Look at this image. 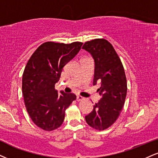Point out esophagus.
<instances>
[{
	"instance_id": "esophagus-1",
	"label": "esophagus",
	"mask_w": 158,
	"mask_h": 158,
	"mask_svg": "<svg viewBox=\"0 0 158 158\" xmlns=\"http://www.w3.org/2000/svg\"><path fill=\"white\" fill-rule=\"evenodd\" d=\"M83 99H84V98H83L82 96H77V101H78V102H79V101H82Z\"/></svg>"
}]
</instances>
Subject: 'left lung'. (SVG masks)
Wrapping results in <instances>:
<instances>
[{
  "label": "left lung",
  "instance_id": "1",
  "mask_svg": "<svg viewBox=\"0 0 158 158\" xmlns=\"http://www.w3.org/2000/svg\"><path fill=\"white\" fill-rule=\"evenodd\" d=\"M82 48L94 60V85L101 82L98 91L102 96L85 120L93 128L104 130L113 124L122 110L127 91L126 75L120 58L107 40H93Z\"/></svg>",
  "mask_w": 158,
  "mask_h": 158
}]
</instances>
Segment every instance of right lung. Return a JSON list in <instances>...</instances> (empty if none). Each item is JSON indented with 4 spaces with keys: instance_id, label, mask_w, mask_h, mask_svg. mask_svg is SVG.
I'll use <instances>...</instances> for the list:
<instances>
[{
    "instance_id": "add662e5",
    "label": "right lung",
    "mask_w": 158,
    "mask_h": 158,
    "mask_svg": "<svg viewBox=\"0 0 158 158\" xmlns=\"http://www.w3.org/2000/svg\"><path fill=\"white\" fill-rule=\"evenodd\" d=\"M83 43L46 42L40 45L25 68L22 91L26 110L32 121L45 131L57 129L64 118L65 110L77 98L75 94H60L55 90L62 68L80 51Z\"/></svg>"
}]
</instances>
